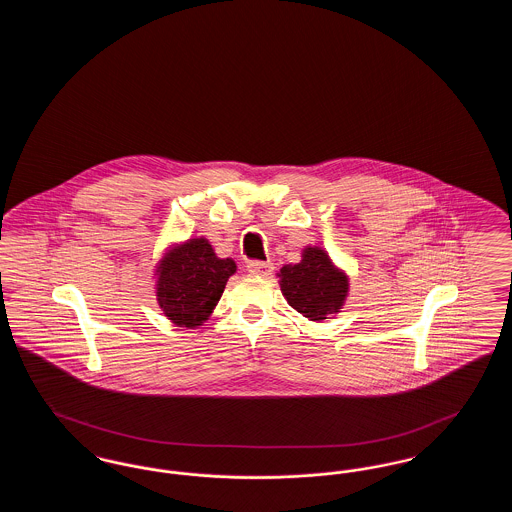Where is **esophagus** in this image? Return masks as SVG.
Instances as JSON below:
<instances>
[{"mask_svg":"<svg viewBox=\"0 0 512 512\" xmlns=\"http://www.w3.org/2000/svg\"><path fill=\"white\" fill-rule=\"evenodd\" d=\"M272 263H263V261H251L247 265V272L253 274V276H259V278H268L272 274Z\"/></svg>","mask_w":512,"mask_h":512,"instance_id":"34e87169","label":"esophagus"}]
</instances>
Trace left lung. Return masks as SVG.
Masks as SVG:
<instances>
[{"label":"left lung","instance_id":"8db88e82","mask_svg":"<svg viewBox=\"0 0 512 512\" xmlns=\"http://www.w3.org/2000/svg\"><path fill=\"white\" fill-rule=\"evenodd\" d=\"M278 276L280 290L290 307L315 322L340 313L349 292L347 274L317 245L305 247L301 261L297 265H284Z\"/></svg>","mask_w":512,"mask_h":512}]
</instances>
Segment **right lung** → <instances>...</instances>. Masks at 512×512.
Masks as SVG:
<instances>
[{"label": "right lung", "mask_w": 512, "mask_h": 512, "mask_svg": "<svg viewBox=\"0 0 512 512\" xmlns=\"http://www.w3.org/2000/svg\"><path fill=\"white\" fill-rule=\"evenodd\" d=\"M232 259H220L205 238L171 247L155 268L157 303L172 324L195 328L211 317L228 278Z\"/></svg>", "instance_id": "obj_1"}]
</instances>
